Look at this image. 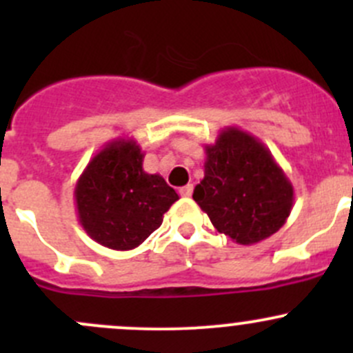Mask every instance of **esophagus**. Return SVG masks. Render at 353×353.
Masks as SVG:
<instances>
[{
  "label": "esophagus",
  "instance_id": "obj_1",
  "mask_svg": "<svg viewBox=\"0 0 353 353\" xmlns=\"http://www.w3.org/2000/svg\"><path fill=\"white\" fill-rule=\"evenodd\" d=\"M179 194L183 198H190L191 194H193V184H186V186H184V188H181Z\"/></svg>",
  "mask_w": 353,
  "mask_h": 353
}]
</instances>
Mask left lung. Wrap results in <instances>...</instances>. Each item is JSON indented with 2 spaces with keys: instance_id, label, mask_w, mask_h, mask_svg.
Wrapping results in <instances>:
<instances>
[{
  "instance_id": "1",
  "label": "left lung",
  "mask_w": 353,
  "mask_h": 353,
  "mask_svg": "<svg viewBox=\"0 0 353 353\" xmlns=\"http://www.w3.org/2000/svg\"><path fill=\"white\" fill-rule=\"evenodd\" d=\"M205 177L193 199L220 234L251 245L268 239L287 222L294 186L265 143L227 126L205 145Z\"/></svg>"
}]
</instances>
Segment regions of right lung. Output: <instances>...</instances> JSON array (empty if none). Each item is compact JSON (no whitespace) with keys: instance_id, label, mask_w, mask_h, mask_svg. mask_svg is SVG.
<instances>
[{"instance_id":"obj_1","label":"right lung","mask_w":353,"mask_h":353,"mask_svg":"<svg viewBox=\"0 0 353 353\" xmlns=\"http://www.w3.org/2000/svg\"><path fill=\"white\" fill-rule=\"evenodd\" d=\"M143 159L134 138H116L92 157L78 177V222L104 248H138L162 225L163 213L179 199L160 174L145 172Z\"/></svg>"}]
</instances>
